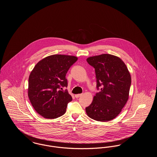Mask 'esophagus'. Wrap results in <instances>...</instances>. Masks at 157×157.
Masks as SVG:
<instances>
[{
	"label": "esophagus",
	"instance_id": "esophagus-1",
	"mask_svg": "<svg viewBox=\"0 0 157 157\" xmlns=\"http://www.w3.org/2000/svg\"><path fill=\"white\" fill-rule=\"evenodd\" d=\"M82 94H76V95H75V98H78L80 97L81 96H82Z\"/></svg>",
	"mask_w": 157,
	"mask_h": 157
}]
</instances>
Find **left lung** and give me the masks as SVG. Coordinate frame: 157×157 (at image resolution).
I'll list each match as a JSON object with an SVG mask.
<instances>
[{
  "label": "left lung",
  "instance_id": "1",
  "mask_svg": "<svg viewBox=\"0 0 157 157\" xmlns=\"http://www.w3.org/2000/svg\"><path fill=\"white\" fill-rule=\"evenodd\" d=\"M94 67L97 88L99 90L92 102L85 108L88 116L98 121H109L116 118L126 104L131 84V75L120 58L102 54L88 58Z\"/></svg>",
  "mask_w": 157,
  "mask_h": 157
}]
</instances>
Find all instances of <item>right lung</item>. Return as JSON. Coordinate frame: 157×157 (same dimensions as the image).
I'll return each mask as SVG.
<instances>
[{"label": "right lung", "mask_w": 157, "mask_h": 157, "mask_svg": "<svg viewBox=\"0 0 157 157\" xmlns=\"http://www.w3.org/2000/svg\"><path fill=\"white\" fill-rule=\"evenodd\" d=\"M78 60L74 56L53 55L40 60L29 77L28 97L36 112L44 118L63 115L72 98L67 90L66 74Z\"/></svg>", "instance_id": "1"}]
</instances>
